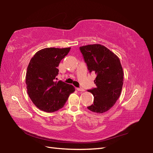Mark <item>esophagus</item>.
Instances as JSON below:
<instances>
[{"mask_svg": "<svg viewBox=\"0 0 153 153\" xmlns=\"http://www.w3.org/2000/svg\"><path fill=\"white\" fill-rule=\"evenodd\" d=\"M77 90L78 91H85V89L83 88H82V87H78V88H77Z\"/></svg>", "mask_w": 153, "mask_h": 153, "instance_id": "esophagus-1", "label": "esophagus"}]
</instances>
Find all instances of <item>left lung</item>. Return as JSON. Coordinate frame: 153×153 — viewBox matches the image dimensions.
Masks as SVG:
<instances>
[{"mask_svg":"<svg viewBox=\"0 0 153 153\" xmlns=\"http://www.w3.org/2000/svg\"><path fill=\"white\" fill-rule=\"evenodd\" d=\"M90 72L97 77V87L88 90L94 96L93 104L87 107L98 114L107 112L115 105L121 94L123 83V71L117 55L100 44L79 47Z\"/></svg>","mask_w":153,"mask_h":153,"instance_id":"left-lung-1","label":"left lung"}]
</instances>
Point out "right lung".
<instances>
[{
    "label": "right lung",
    "instance_id": "1",
    "mask_svg": "<svg viewBox=\"0 0 153 153\" xmlns=\"http://www.w3.org/2000/svg\"><path fill=\"white\" fill-rule=\"evenodd\" d=\"M70 48H43L29 63L25 76L27 94L34 105L44 112H53L62 108L75 91L72 85L55 81L59 71L57 68Z\"/></svg>",
    "mask_w": 153,
    "mask_h": 153
}]
</instances>
